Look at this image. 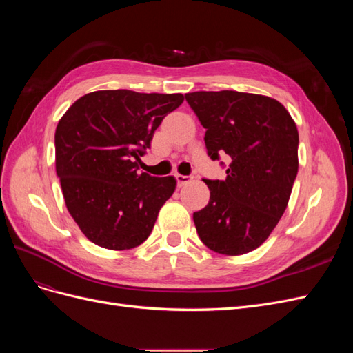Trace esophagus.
<instances>
[{
    "label": "esophagus",
    "mask_w": 353,
    "mask_h": 353,
    "mask_svg": "<svg viewBox=\"0 0 353 353\" xmlns=\"http://www.w3.org/2000/svg\"><path fill=\"white\" fill-rule=\"evenodd\" d=\"M175 178H176L178 187H183V185L188 184L190 181H191V176H187V175H179V174H176V175H175Z\"/></svg>",
    "instance_id": "obj_1"
}]
</instances>
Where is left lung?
Returning a JSON list of instances; mask_svg holds the SVG:
<instances>
[{
  "instance_id": "8db88e82",
  "label": "left lung",
  "mask_w": 353,
  "mask_h": 353,
  "mask_svg": "<svg viewBox=\"0 0 353 353\" xmlns=\"http://www.w3.org/2000/svg\"><path fill=\"white\" fill-rule=\"evenodd\" d=\"M185 100L206 130L210 159H231L225 179H203L210 200L193 213L199 237L221 254L249 253L270 237L290 199L299 168L296 123L265 95L197 91Z\"/></svg>"
}]
</instances>
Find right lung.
<instances>
[{"instance_id": "right-lung-1", "label": "right lung", "mask_w": 353, "mask_h": 353, "mask_svg": "<svg viewBox=\"0 0 353 353\" xmlns=\"http://www.w3.org/2000/svg\"><path fill=\"white\" fill-rule=\"evenodd\" d=\"M183 94L104 90L85 94L56 128V172L66 208L90 241L128 250L147 240L174 194V176L138 174L154 131Z\"/></svg>"}]
</instances>
